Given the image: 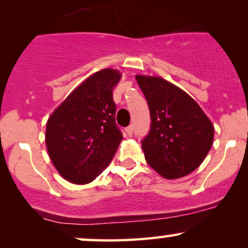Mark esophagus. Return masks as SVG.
Returning a JSON list of instances; mask_svg holds the SVG:
<instances>
[{
    "label": "esophagus",
    "instance_id": "obj_1",
    "mask_svg": "<svg viewBox=\"0 0 248 248\" xmlns=\"http://www.w3.org/2000/svg\"><path fill=\"white\" fill-rule=\"evenodd\" d=\"M126 133H127L129 136L133 135V124H130V126H128V127L126 128Z\"/></svg>",
    "mask_w": 248,
    "mask_h": 248
}]
</instances>
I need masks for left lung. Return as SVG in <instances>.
Masks as SVG:
<instances>
[{"mask_svg": "<svg viewBox=\"0 0 248 248\" xmlns=\"http://www.w3.org/2000/svg\"><path fill=\"white\" fill-rule=\"evenodd\" d=\"M148 101L152 126L142 141L147 163L167 179L189 175L211 149L215 127L182 88L161 77L136 75Z\"/></svg>", "mask_w": 248, "mask_h": 248, "instance_id": "obj_1", "label": "left lung"}]
</instances>
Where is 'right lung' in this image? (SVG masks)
I'll return each mask as SVG.
<instances>
[{
  "mask_svg": "<svg viewBox=\"0 0 248 248\" xmlns=\"http://www.w3.org/2000/svg\"><path fill=\"white\" fill-rule=\"evenodd\" d=\"M121 76L114 69L93 73L47 119L45 143L50 160L70 183H91L114 157L122 135L115 124L113 88Z\"/></svg>",
  "mask_w": 248,
  "mask_h": 248,
  "instance_id": "add662e5",
  "label": "right lung"
}]
</instances>
